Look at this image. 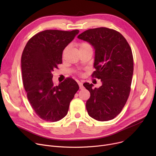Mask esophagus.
<instances>
[{
    "instance_id": "obj_1",
    "label": "esophagus",
    "mask_w": 156,
    "mask_h": 156,
    "mask_svg": "<svg viewBox=\"0 0 156 156\" xmlns=\"http://www.w3.org/2000/svg\"><path fill=\"white\" fill-rule=\"evenodd\" d=\"M78 83L79 87H80V89H83V83H82L80 82V81H78Z\"/></svg>"
}]
</instances>
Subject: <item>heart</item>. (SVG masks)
I'll list each match as a JSON object with an SVG mask.
<instances>
[{"label": "heart", "mask_w": 156, "mask_h": 156, "mask_svg": "<svg viewBox=\"0 0 156 156\" xmlns=\"http://www.w3.org/2000/svg\"><path fill=\"white\" fill-rule=\"evenodd\" d=\"M79 50L80 49H81V48H87V47H90V45L88 44L87 43H85V42H83V43H81L79 44ZM68 47H66L65 48V49L63 51V55L65 54L66 52V51L68 50Z\"/></svg>", "instance_id": "b5f03b06"}]
</instances>
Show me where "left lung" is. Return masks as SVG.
<instances>
[{"label":"left lung","instance_id":"1","mask_svg":"<svg viewBox=\"0 0 156 156\" xmlns=\"http://www.w3.org/2000/svg\"><path fill=\"white\" fill-rule=\"evenodd\" d=\"M78 38L89 42L95 48V69L92 78L102 85L83 86L90 93L87 101L88 115L100 121L114 119L121 112L128 100L133 73V57L131 47L119 32L105 27L89 29Z\"/></svg>","mask_w":156,"mask_h":156}]
</instances>
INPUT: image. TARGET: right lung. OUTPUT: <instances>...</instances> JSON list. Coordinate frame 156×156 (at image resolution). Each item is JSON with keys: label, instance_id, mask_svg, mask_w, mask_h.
Masks as SVG:
<instances>
[{"label": "right lung", "instance_id": "obj_1", "mask_svg": "<svg viewBox=\"0 0 156 156\" xmlns=\"http://www.w3.org/2000/svg\"><path fill=\"white\" fill-rule=\"evenodd\" d=\"M78 30H47L33 36L21 55L22 78L28 100L37 115L55 122L66 115L70 102L79 90L76 81L67 78L54 85L52 71L62 64V55Z\"/></svg>", "mask_w": 156, "mask_h": 156}]
</instances>
